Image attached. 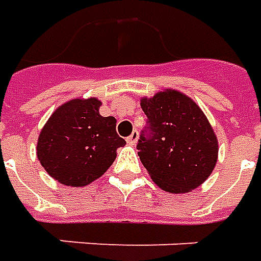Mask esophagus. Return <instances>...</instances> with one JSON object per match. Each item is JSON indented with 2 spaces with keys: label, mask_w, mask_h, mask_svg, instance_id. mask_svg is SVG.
<instances>
[{
  "label": "esophagus",
  "mask_w": 261,
  "mask_h": 261,
  "mask_svg": "<svg viewBox=\"0 0 261 261\" xmlns=\"http://www.w3.org/2000/svg\"><path fill=\"white\" fill-rule=\"evenodd\" d=\"M138 139H139V134H138V130H134V132H132V135H130L129 138H126L127 145L135 146L136 143H138Z\"/></svg>",
  "instance_id": "esophagus-1"
}]
</instances>
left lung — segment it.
Instances as JSON below:
<instances>
[{"label": "left lung", "mask_w": 261, "mask_h": 261, "mask_svg": "<svg viewBox=\"0 0 261 261\" xmlns=\"http://www.w3.org/2000/svg\"><path fill=\"white\" fill-rule=\"evenodd\" d=\"M140 107L147 126L136 147L151 180L171 194L201 186L218 160V139L202 110L175 90L142 98Z\"/></svg>", "instance_id": "1"}]
</instances>
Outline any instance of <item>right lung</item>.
Wrapping results in <instances>:
<instances>
[{
	"mask_svg": "<svg viewBox=\"0 0 261 261\" xmlns=\"http://www.w3.org/2000/svg\"><path fill=\"white\" fill-rule=\"evenodd\" d=\"M97 98H75L59 107L40 130L36 154L42 167L67 187L99 178L126 142L116 134L114 116L99 115Z\"/></svg>",
	"mask_w": 261,
	"mask_h": 261,
	"instance_id": "obj_1",
	"label": "right lung"
}]
</instances>
